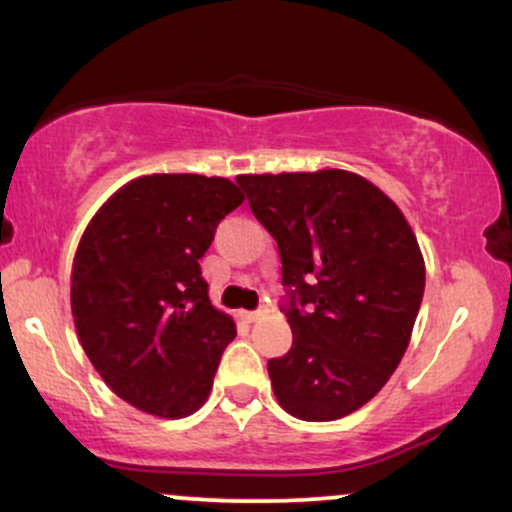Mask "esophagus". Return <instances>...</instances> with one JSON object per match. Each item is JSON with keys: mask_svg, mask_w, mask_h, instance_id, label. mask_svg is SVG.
<instances>
[{"mask_svg": "<svg viewBox=\"0 0 512 512\" xmlns=\"http://www.w3.org/2000/svg\"><path fill=\"white\" fill-rule=\"evenodd\" d=\"M260 317H264V310H250V313H245V320L248 322H257Z\"/></svg>", "mask_w": 512, "mask_h": 512, "instance_id": "obj_1", "label": "esophagus"}]
</instances>
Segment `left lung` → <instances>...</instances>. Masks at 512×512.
Listing matches in <instances>:
<instances>
[{"instance_id":"8db88e82","label":"left lung","mask_w":512,"mask_h":512,"mask_svg":"<svg viewBox=\"0 0 512 512\" xmlns=\"http://www.w3.org/2000/svg\"><path fill=\"white\" fill-rule=\"evenodd\" d=\"M236 182L281 255L293 344L267 363L274 395L296 419H342L383 390L409 346L426 286L414 231L349 170Z\"/></svg>"}]
</instances>
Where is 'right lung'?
<instances>
[{
  "label": "right lung",
  "instance_id": "add662e5",
  "mask_svg": "<svg viewBox=\"0 0 512 512\" xmlns=\"http://www.w3.org/2000/svg\"><path fill=\"white\" fill-rule=\"evenodd\" d=\"M243 199L226 178L144 175L117 190L81 236L76 334L105 385L146 414L182 419L209 397L236 322L211 305L199 260Z\"/></svg>",
  "mask_w": 512,
  "mask_h": 512
}]
</instances>
